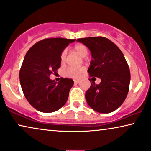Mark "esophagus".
<instances>
[{
	"instance_id": "34e87169",
	"label": "esophagus",
	"mask_w": 151,
	"mask_h": 151,
	"mask_svg": "<svg viewBox=\"0 0 151 151\" xmlns=\"http://www.w3.org/2000/svg\"><path fill=\"white\" fill-rule=\"evenodd\" d=\"M74 83L76 84H78L80 83V80H74Z\"/></svg>"
}]
</instances>
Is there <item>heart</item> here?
I'll use <instances>...</instances> for the list:
<instances>
[{
    "label": "heart",
    "instance_id": "heart-1",
    "mask_svg": "<svg viewBox=\"0 0 151 151\" xmlns=\"http://www.w3.org/2000/svg\"><path fill=\"white\" fill-rule=\"evenodd\" d=\"M74 52L77 54L78 55L82 58L86 57L88 55V51L87 47L83 44H77L74 47ZM66 57V51L64 50L61 55V63H63L65 61ZM83 71V68H79V69H74V68H69L66 69L63 72L64 76L70 78H77L79 77Z\"/></svg>",
    "mask_w": 151,
    "mask_h": 151
}]
</instances>
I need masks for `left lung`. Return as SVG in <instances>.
I'll list each match as a JSON object with an SVG mask.
<instances>
[{
    "label": "left lung",
    "mask_w": 151,
    "mask_h": 151,
    "mask_svg": "<svg viewBox=\"0 0 151 151\" xmlns=\"http://www.w3.org/2000/svg\"><path fill=\"white\" fill-rule=\"evenodd\" d=\"M77 41L85 45L92 59L88 72L101 83L92 81L86 92L89 106L100 113H110L123 104L127 96L130 73L127 62L119 47L107 38L88 37Z\"/></svg>",
    "instance_id": "left-lung-1"
}]
</instances>
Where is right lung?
I'll return each mask as SVG.
<instances>
[{
  "instance_id": "obj_1",
  "label": "right lung",
  "mask_w": 151,
  "mask_h": 151,
  "mask_svg": "<svg viewBox=\"0 0 151 151\" xmlns=\"http://www.w3.org/2000/svg\"><path fill=\"white\" fill-rule=\"evenodd\" d=\"M76 39L52 38L41 40L28 50L19 72L20 83L28 102L42 112L57 111L65 105L74 81L50 79L61 67L63 50Z\"/></svg>"
}]
</instances>
